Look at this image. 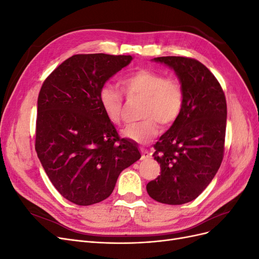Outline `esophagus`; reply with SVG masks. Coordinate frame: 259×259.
Returning <instances> with one entry per match:
<instances>
[{"label":"esophagus","instance_id":"1","mask_svg":"<svg viewBox=\"0 0 259 259\" xmlns=\"http://www.w3.org/2000/svg\"><path fill=\"white\" fill-rule=\"evenodd\" d=\"M140 150H142V154H143V155H142V159H143V160L148 159L149 156H150V154H149V152H148L147 150H145V149L142 148V149H140Z\"/></svg>","mask_w":259,"mask_h":259}]
</instances>
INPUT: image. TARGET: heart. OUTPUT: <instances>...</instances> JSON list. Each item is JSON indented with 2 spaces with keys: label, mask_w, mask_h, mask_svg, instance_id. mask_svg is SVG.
I'll use <instances>...</instances> for the list:
<instances>
[{
  "label": "heart",
  "mask_w": 259,
  "mask_h": 259,
  "mask_svg": "<svg viewBox=\"0 0 259 259\" xmlns=\"http://www.w3.org/2000/svg\"><path fill=\"white\" fill-rule=\"evenodd\" d=\"M121 89L127 97H144L143 121L128 124L122 131L124 137L135 143H147L159 134V123L171 126L183 113L185 106L184 86L179 79L165 76L148 68H137L125 74ZM99 104L109 122L120 125L123 97L114 85L107 83L99 91Z\"/></svg>",
  "instance_id": "1"
}]
</instances>
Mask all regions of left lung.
Returning <instances> with one entry per match:
<instances>
[{
    "label": "left lung",
    "mask_w": 259,
    "mask_h": 259,
    "mask_svg": "<svg viewBox=\"0 0 259 259\" xmlns=\"http://www.w3.org/2000/svg\"><path fill=\"white\" fill-rule=\"evenodd\" d=\"M174 69L184 86L182 115L153 146L161 175L147 185L160 203L180 205L198 198L221 166L225 151L227 103L214 74L189 57H156Z\"/></svg>",
    "instance_id": "1"
}]
</instances>
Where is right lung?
<instances>
[{"label":"right lung","mask_w":259,"mask_h":259,"mask_svg":"<svg viewBox=\"0 0 259 259\" xmlns=\"http://www.w3.org/2000/svg\"><path fill=\"white\" fill-rule=\"evenodd\" d=\"M132 56L77 54L46 77L37 98L35 151L58 192L76 205L107 199L121 171L140 159L99 104L101 86Z\"/></svg>","instance_id":"1"}]
</instances>
